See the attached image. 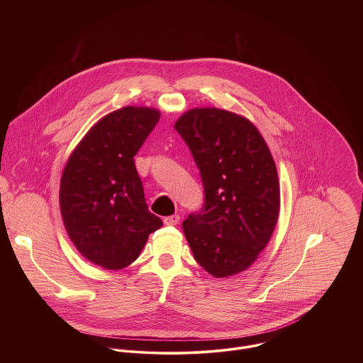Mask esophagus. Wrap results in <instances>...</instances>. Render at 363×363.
Returning a JSON list of instances; mask_svg holds the SVG:
<instances>
[{"label": "esophagus", "mask_w": 363, "mask_h": 363, "mask_svg": "<svg viewBox=\"0 0 363 363\" xmlns=\"http://www.w3.org/2000/svg\"><path fill=\"white\" fill-rule=\"evenodd\" d=\"M179 220H180V216H179V215H170V216H166V218L163 219L164 225H167V226H174V225L179 223Z\"/></svg>", "instance_id": "obj_1"}]
</instances>
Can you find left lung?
<instances>
[{
	"instance_id": "8db88e82",
	"label": "left lung",
	"mask_w": 363,
	"mask_h": 363,
	"mask_svg": "<svg viewBox=\"0 0 363 363\" xmlns=\"http://www.w3.org/2000/svg\"><path fill=\"white\" fill-rule=\"evenodd\" d=\"M201 173L206 200L183 230L196 261L215 278L247 269L274 232L279 182L256 125L236 113L197 107L174 124Z\"/></svg>"
}]
</instances>
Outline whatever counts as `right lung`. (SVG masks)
Instances as JSON below:
<instances>
[{"label": "right lung", "mask_w": 363, "mask_h": 363, "mask_svg": "<svg viewBox=\"0 0 363 363\" xmlns=\"http://www.w3.org/2000/svg\"><path fill=\"white\" fill-rule=\"evenodd\" d=\"M160 111L125 106L101 118L68 157L60 209L77 250L106 269L138 259L163 222L150 212L134 156L155 128Z\"/></svg>", "instance_id": "right-lung-1"}]
</instances>
